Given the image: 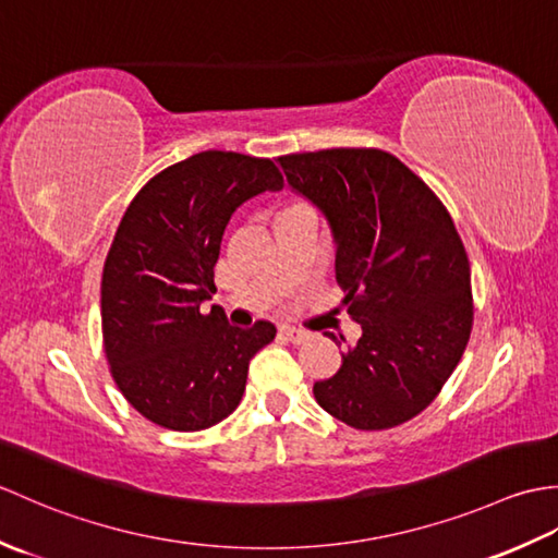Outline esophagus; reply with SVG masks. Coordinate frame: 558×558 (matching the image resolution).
Returning a JSON list of instances; mask_svg holds the SVG:
<instances>
[{
	"label": "esophagus",
	"instance_id": "34e87169",
	"mask_svg": "<svg viewBox=\"0 0 558 558\" xmlns=\"http://www.w3.org/2000/svg\"><path fill=\"white\" fill-rule=\"evenodd\" d=\"M280 336L286 338V340H290V342H294V345H300V342L312 338V333H306V330L294 328V326H280Z\"/></svg>",
	"mask_w": 558,
	"mask_h": 558
}]
</instances>
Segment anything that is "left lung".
<instances>
[{
	"label": "left lung",
	"instance_id": "obj_1",
	"mask_svg": "<svg viewBox=\"0 0 558 558\" xmlns=\"http://www.w3.org/2000/svg\"><path fill=\"white\" fill-rule=\"evenodd\" d=\"M278 162L294 192L326 216L336 280L362 326L340 369L314 384L316 402L362 432L417 417L458 366L475 314L453 218L386 150L328 148Z\"/></svg>",
	"mask_w": 558,
	"mask_h": 558
}]
</instances>
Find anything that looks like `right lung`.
<instances>
[{"label":"right lung","instance_id":"1","mask_svg":"<svg viewBox=\"0 0 558 558\" xmlns=\"http://www.w3.org/2000/svg\"><path fill=\"white\" fill-rule=\"evenodd\" d=\"M282 189L268 158L204 150L158 172L129 204L100 286L105 357L122 396L153 424L201 432L240 405L248 362L276 326L201 314L232 213Z\"/></svg>","mask_w":558,"mask_h":558}]
</instances>
